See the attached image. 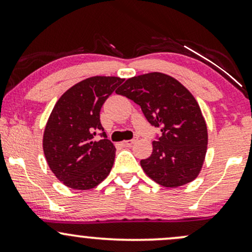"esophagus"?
<instances>
[{"label": "esophagus", "instance_id": "1", "mask_svg": "<svg viewBox=\"0 0 252 252\" xmlns=\"http://www.w3.org/2000/svg\"><path fill=\"white\" fill-rule=\"evenodd\" d=\"M136 142V140H130V141H123L122 146L123 147H131L132 144Z\"/></svg>", "mask_w": 252, "mask_h": 252}]
</instances>
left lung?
Masks as SVG:
<instances>
[{"label":"left lung","instance_id":"obj_1","mask_svg":"<svg viewBox=\"0 0 252 252\" xmlns=\"http://www.w3.org/2000/svg\"><path fill=\"white\" fill-rule=\"evenodd\" d=\"M141 106L147 121L161 129L152 155L141 167L167 189L184 186L199 175L207 152V126L192 94L175 78L150 72L126 80L116 90Z\"/></svg>","mask_w":252,"mask_h":252}]
</instances>
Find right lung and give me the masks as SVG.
<instances>
[{
    "label": "right lung",
    "instance_id": "add662e5",
    "mask_svg": "<svg viewBox=\"0 0 252 252\" xmlns=\"http://www.w3.org/2000/svg\"><path fill=\"white\" fill-rule=\"evenodd\" d=\"M123 78L94 76L74 84L52 110L42 148L46 161L58 180L78 190L94 189L111 172L116 148L103 132L96 140L100 109Z\"/></svg>",
    "mask_w": 252,
    "mask_h": 252
}]
</instances>
